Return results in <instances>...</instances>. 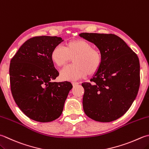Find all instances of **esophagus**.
<instances>
[{"instance_id":"obj_1","label":"esophagus","mask_w":149,"mask_h":149,"mask_svg":"<svg viewBox=\"0 0 149 149\" xmlns=\"http://www.w3.org/2000/svg\"><path fill=\"white\" fill-rule=\"evenodd\" d=\"M79 84V83H77V82H72V84H73V86H77Z\"/></svg>"}]
</instances>
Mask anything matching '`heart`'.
<instances>
[{
    "instance_id": "obj_1",
    "label": "heart",
    "mask_w": 149,
    "mask_h": 149,
    "mask_svg": "<svg viewBox=\"0 0 149 149\" xmlns=\"http://www.w3.org/2000/svg\"><path fill=\"white\" fill-rule=\"evenodd\" d=\"M50 57L57 66H63L72 59L73 64L61 71L64 80L75 81L92 75L97 72L102 63L101 54L90 42L79 39L67 42L65 46L57 45L52 49Z\"/></svg>"
}]
</instances>
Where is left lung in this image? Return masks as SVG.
<instances>
[{
  "label": "left lung",
  "mask_w": 149,
  "mask_h": 149,
  "mask_svg": "<svg viewBox=\"0 0 149 149\" xmlns=\"http://www.w3.org/2000/svg\"><path fill=\"white\" fill-rule=\"evenodd\" d=\"M79 36L94 43L102 56L101 65L91 83H82L84 112L96 121L116 120L127 112L138 94V57L116 35L81 33Z\"/></svg>",
  "instance_id": "left-lung-1"
}]
</instances>
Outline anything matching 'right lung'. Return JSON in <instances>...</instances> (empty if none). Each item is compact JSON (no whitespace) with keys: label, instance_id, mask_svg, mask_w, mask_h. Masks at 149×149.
Segmentation results:
<instances>
[{"label":"right lung","instance_id":"right-lung-1","mask_svg":"<svg viewBox=\"0 0 149 149\" xmlns=\"http://www.w3.org/2000/svg\"><path fill=\"white\" fill-rule=\"evenodd\" d=\"M63 40L35 37L20 46L10 65L11 91L17 106L34 121L50 122L60 117L72 88L68 81L54 82L59 75L50 54Z\"/></svg>","mask_w":149,"mask_h":149}]
</instances>
